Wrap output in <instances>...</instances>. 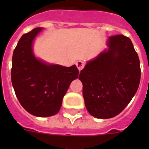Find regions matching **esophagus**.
Segmentation results:
<instances>
[{"label": "esophagus", "mask_w": 149, "mask_h": 149, "mask_svg": "<svg viewBox=\"0 0 149 149\" xmlns=\"http://www.w3.org/2000/svg\"><path fill=\"white\" fill-rule=\"evenodd\" d=\"M76 64H77V68H78V70H79V71H80V70L84 67V65H85V63H84V61H82V60H78Z\"/></svg>", "instance_id": "obj_1"}]
</instances>
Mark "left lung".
I'll use <instances>...</instances> for the list:
<instances>
[{"mask_svg": "<svg viewBox=\"0 0 149 149\" xmlns=\"http://www.w3.org/2000/svg\"><path fill=\"white\" fill-rule=\"evenodd\" d=\"M107 45L79 76L86 110L100 119L119 114L136 93L141 79L139 56L129 38L111 36Z\"/></svg>", "mask_w": 149, "mask_h": 149, "instance_id": "left-lung-1", "label": "left lung"}]
</instances>
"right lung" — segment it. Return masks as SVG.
Wrapping results in <instances>:
<instances>
[{"mask_svg": "<svg viewBox=\"0 0 149 149\" xmlns=\"http://www.w3.org/2000/svg\"><path fill=\"white\" fill-rule=\"evenodd\" d=\"M42 30L34 29L18 41L13 52L11 82L24 110L34 116L45 118L59 111L63 97L79 72L76 65L66 67L50 64L35 56L34 41Z\"/></svg>", "mask_w": 149, "mask_h": 149, "instance_id": "right-lung-1", "label": "right lung"}]
</instances>
